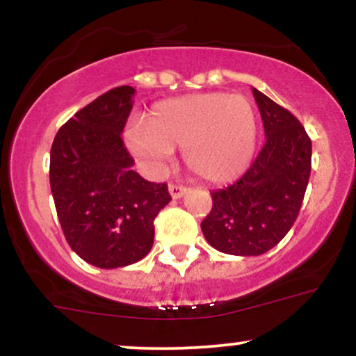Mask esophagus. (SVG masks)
<instances>
[{
    "label": "esophagus",
    "instance_id": "esophagus-1",
    "mask_svg": "<svg viewBox=\"0 0 356 356\" xmlns=\"http://www.w3.org/2000/svg\"><path fill=\"white\" fill-rule=\"evenodd\" d=\"M169 192L170 195H172V199H181L187 192V187L177 186V184H169Z\"/></svg>",
    "mask_w": 356,
    "mask_h": 356
}]
</instances>
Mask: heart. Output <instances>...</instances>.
Segmentation results:
<instances>
[{
	"instance_id": "b5f03b06",
	"label": "heart",
	"mask_w": 356,
	"mask_h": 356,
	"mask_svg": "<svg viewBox=\"0 0 356 356\" xmlns=\"http://www.w3.org/2000/svg\"><path fill=\"white\" fill-rule=\"evenodd\" d=\"M125 140L140 161L162 167L182 147L191 172L207 182H229L251 164L257 144V115L243 95L195 93L159 102L147 124H130Z\"/></svg>"
}]
</instances>
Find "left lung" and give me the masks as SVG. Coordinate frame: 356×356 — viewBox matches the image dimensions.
Listing matches in <instances>:
<instances>
[{
	"mask_svg": "<svg viewBox=\"0 0 356 356\" xmlns=\"http://www.w3.org/2000/svg\"><path fill=\"white\" fill-rule=\"evenodd\" d=\"M266 144L248 172L211 192L212 209L201 222L212 248L234 256H259L288 234L300 214L309 172L312 140L291 112L252 88Z\"/></svg>",
	"mask_w": 356,
	"mask_h": 356,
	"instance_id": "left-lung-1",
	"label": "left lung"
}]
</instances>
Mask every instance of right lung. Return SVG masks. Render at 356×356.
I'll use <instances>...</instances> for the list:
<instances>
[{
  "label": "right lung",
  "instance_id": "add662e5",
  "mask_svg": "<svg viewBox=\"0 0 356 356\" xmlns=\"http://www.w3.org/2000/svg\"><path fill=\"white\" fill-rule=\"evenodd\" d=\"M136 88L108 90L56 134L50 186L67 243L81 259L113 269L137 263L154 244V219L170 202L167 184L132 170L122 132Z\"/></svg>",
  "mask_w": 356,
  "mask_h": 356
}]
</instances>
